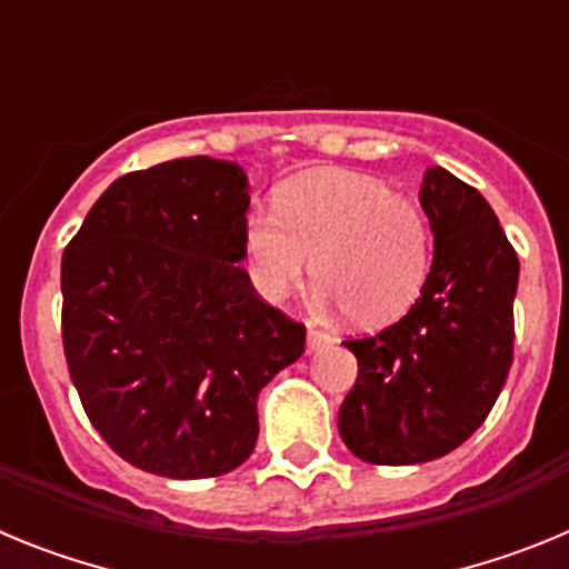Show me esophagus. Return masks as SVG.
Segmentation results:
<instances>
[{
	"instance_id": "1",
	"label": "esophagus",
	"mask_w": 569,
	"mask_h": 569,
	"mask_svg": "<svg viewBox=\"0 0 569 569\" xmlns=\"http://www.w3.org/2000/svg\"><path fill=\"white\" fill-rule=\"evenodd\" d=\"M330 336L328 333H321V330H308V350L310 353H316V350H321V347H328L330 345Z\"/></svg>"
}]
</instances>
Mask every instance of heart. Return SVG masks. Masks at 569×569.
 <instances>
[{
    "label": "heart",
    "mask_w": 569,
    "mask_h": 569,
    "mask_svg": "<svg viewBox=\"0 0 569 569\" xmlns=\"http://www.w3.org/2000/svg\"><path fill=\"white\" fill-rule=\"evenodd\" d=\"M276 209L244 224L253 284L281 301L313 273L321 308H345L361 328L399 321L430 276V230L410 199L379 179L313 170L281 184Z\"/></svg>",
    "instance_id": "obj_1"
}]
</instances>
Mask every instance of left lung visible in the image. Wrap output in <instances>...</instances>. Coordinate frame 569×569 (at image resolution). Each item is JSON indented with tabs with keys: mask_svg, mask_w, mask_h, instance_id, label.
<instances>
[{
	"mask_svg": "<svg viewBox=\"0 0 569 569\" xmlns=\"http://www.w3.org/2000/svg\"><path fill=\"white\" fill-rule=\"evenodd\" d=\"M419 202L433 264L405 319L345 341L359 359L339 410L347 450L370 465L447 456L487 419L512 365L519 256L485 196L445 168H427Z\"/></svg>",
	"mask_w": 569,
	"mask_h": 569,
	"instance_id": "1",
	"label": "left lung"
}]
</instances>
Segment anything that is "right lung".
I'll return each mask as SVG.
<instances>
[{"label": "right lung", "mask_w": 569, "mask_h": 569, "mask_svg": "<svg viewBox=\"0 0 569 569\" xmlns=\"http://www.w3.org/2000/svg\"><path fill=\"white\" fill-rule=\"evenodd\" d=\"M248 173L210 156L116 179L62 256V341L99 436L133 467L210 479L248 461L256 399L305 328L253 293Z\"/></svg>", "instance_id": "1"}]
</instances>
